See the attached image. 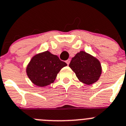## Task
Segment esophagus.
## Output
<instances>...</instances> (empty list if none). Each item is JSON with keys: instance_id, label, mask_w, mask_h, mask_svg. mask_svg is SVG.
<instances>
[{"instance_id": "1", "label": "esophagus", "mask_w": 126, "mask_h": 126, "mask_svg": "<svg viewBox=\"0 0 126 126\" xmlns=\"http://www.w3.org/2000/svg\"><path fill=\"white\" fill-rule=\"evenodd\" d=\"M70 62V59H68V60H66V64H68V65L69 64Z\"/></svg>"}]
</instances>
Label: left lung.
<instances>
[{
    "instance_id": "8db88e82",
    "label": "left lung",
    "mask_w": 126,
    "mask_h": 126,
    "mask_svg": "<svg viewBox=\"0 0 126 126\" xmlns=\"http://www.w3.org/2000/svg\"><path fill=\"white\" fill-rule=\"evenodd\" d=\"M69 66L80 82L91 85L98 81L102 73L100 62L91 54L80 51L72 58Z\"/></svg>"
}]
</instances>
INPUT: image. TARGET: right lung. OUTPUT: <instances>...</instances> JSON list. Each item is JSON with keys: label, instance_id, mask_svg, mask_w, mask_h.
I'll return each instance as SVG.
<instances>
[{"label": "right lung", "instance_id": "obj_1", "mask_svg": "<svg viewBox=\"0 0 126 126\" xmlns=\"http://www.w3.org/2000/svg\"><path fill=\"white\" fill-rule=\"evenodd\" d=\"M66 65L65 62L47 50L32 58L26 68V73L33 84L45 87L54 82L61 69Z\"/></svg>", "mask_w": 126, "mask_h": 126}]
</instances>
